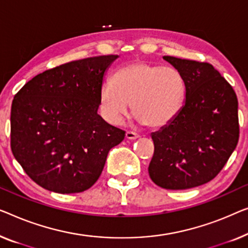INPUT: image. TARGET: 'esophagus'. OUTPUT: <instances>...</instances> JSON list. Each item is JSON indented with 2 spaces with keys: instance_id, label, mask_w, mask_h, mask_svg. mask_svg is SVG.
Instances as JSON below:
<instances>
[{
  "instance_id": "1",
  "label": "esophagus",
  "mask_w": 248,
  "mask_h": 248,
  "mask_svg": "<svg viewBox=\"0 0 248 248\" xmlns=\"http://www.w3.org/2000/svg\"><path fill=\"white\" fill-rule=\"evenodd\" d=\"M125 138H126L127 140H135L139 138V134H136V133H134V132H126Z\"/></svg>"
}]
</instances>
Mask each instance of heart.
<instances>
[{"instance_id":"b5f03b06","label":"heart","mask_w":248,"mask_h":248,"mask_svg":"<svg viewBox=\"0 0 248 248\" xmlns=\"http://www.w3.org/2000/svg\"><path fill=\"white\" fill-rule=\"evenodd\" d=\"M184 75L173 67L135 62L122 67L99 91L102 115L117 125L130 103L139 123L151 128L166 127L181 112L186 102Z\"/></svg>"}]
</instances>
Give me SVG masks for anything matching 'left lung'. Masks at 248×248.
I'll return each mask as SVG.
<instances>
[{
	"label": "left lung",
	"mask_w": 248,
	"mask_h": 248,
	"mask_svg": "<svg viewBox=\"0 0 248 248\" xmlns=\"http://www.w3.org/2000/svg\"><path fill=\"white\" fill-rule=\"evenodd\" d=\"M163 59L184 75L186 95L175 120L151 134L154 154L149 174L161 188H195L213 180L237 145V96L210 63Z\"/></svg>",
	"instance_id": "1"
}]
</instances>
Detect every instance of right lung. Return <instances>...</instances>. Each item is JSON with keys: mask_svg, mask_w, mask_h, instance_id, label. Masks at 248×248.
I'll list each match as a JSON object with an SVG mask.
<instances>
[{"mask_svg": "<svg viewBox=\"0 0 248 248\" xmlns=\"http://www.w3.org/2000/svg\"><path fill=\"white\" fill-rule=\"evenodd\" d=\"M118 56H98L46 70L11 107V149L26 173L58 193L82 192L98 180L125 132L98 115L104 75Z\"/></svg>", "mask_w": 248, "mask_h": 248, "instance_id": "right-lung-1", "label": "right lung"}]
</instances>
